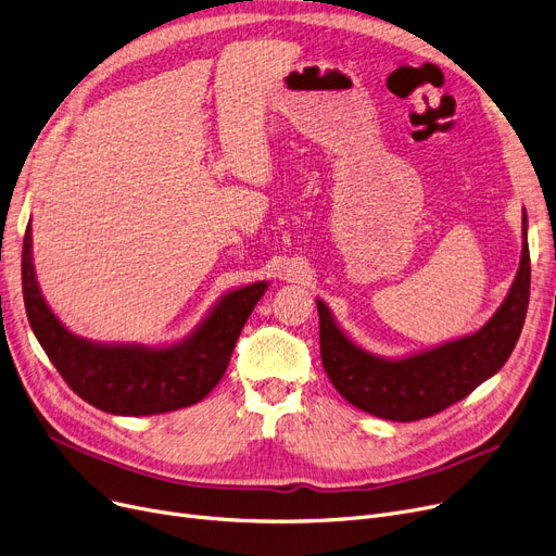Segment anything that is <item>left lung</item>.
Returning a JSON list of instances; mask_svg holds the SVG:
<instances>
[{"mask_svg":"<svg viewBox=\"0 0 556 556\" xmlns=\"http://www.w3.org/2000/svg\"><path fill=\"white\" fill-rule=\"evenodd\" d=\"M317 302L319 352L333 388L363 413L390 421H417L469 396L511 356L530 304L528 214L522 212V252L516 279L501 308L471 333L403 358L369 354L338 327Z\"/></svg>","mask_w":556,"mask_h":556,"instance_id":"1","label":"left lung"}]
</instances>
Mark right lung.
<instances>
[{
  "label": "right lung",
  "instance_id": "1",
  "mask_svg": "<svg viewBox=\"0 0 556 556\" xmlns=\"http://www.w3.org/2000/svg\"><path fill=\"white\" fill-rule=\"evenodd\" d=\"M31 225L22 245V293L28 325L65 383L110 415L149 417L189 407L223 378L233 344L268 281L225 293L180 342L166 346L103 344L74 336L45 302L34 268Z\"/></svg>",
  "mask_w": 556,
  "mask_h": 556
}]
</instances>
